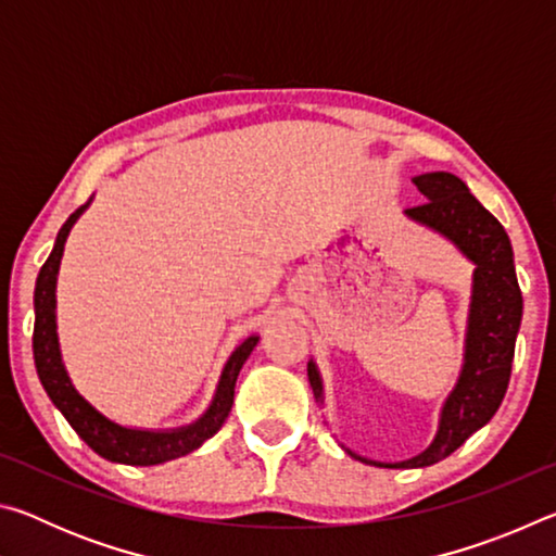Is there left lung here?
I'll use <instances>...</instances> for the list:
<instances>
[{"mask_svg":"<svg viewBox=\"0 0 556 556\" xmlns=\"http://www.w3.org/2000/svg\"><path fill=\"white\" fill-rule=\"evenodd\" d=\"M427 203L407 208L404 215L425 228L444 235L458 248L460 255L476 265L470 289L464 365H460L454 390L439 414V429L421 454L397 464H380L353 454L370 466L388 468H425L446 458L464 441L485 427L501 407L507 382H510L517 331L522 321V291L517 285L513 244L495 215L488 213L468 186L448 172H431L412 178ZM308 382L314 397L324 404V380L318 365L308 361Z\"/></svg>","mask_w":556,"mask_h":556,"instance_id":"1","label":"left lung"}]
</instances>
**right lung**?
I'll return each instance as SVG.
<instances>
[{
  "label": "right lung",
  "mask_w": 556,
  "mask_h": 556,
  "mask_svg": "<svg viewBox=\"0 0 556 556\" xmlns=\"http://www.w3.org/2000/svg\"><path fill=\"white\" fill-rule=\"evenodd\" d=\"M92 199L80 205L68 220L63 223L59 230V238L51 250L49 260L39 271L34 289V363L39 380L43 384L46 394L55 404L65 421L75 429L86 444L96 451L98 456L112 460V464H127V466H156L164 460H174L178 456H186L203 446L205 439H211L215 431L223 427V421L228 419L232 400H235V382L242 370L244 361H248L252 348L257 345L260 336H250L235 348L232 355L225 363L220 372L218 388H215L213 400L199 419L193 425L176 427V429H131L122 427L117 421H112L105 414L98 412L92 404L75 390V384L68 378V370L63 365L61 345H59V331H55V281H59L61 257L68 232L75 225V220L86 213Z\"/></svg>",
  "instance_id": "right-lung-1"
}]
</instances>
